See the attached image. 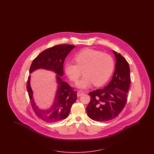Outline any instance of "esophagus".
<instances>
[{"mask_svg": "<svg viewBox=\"0 0 154 154\" xmlns=\"http://www.w3.org/2000/svg\"><path fill=\"white\" fill-rule=\"evenodd\" d=\"M84 93L83 91H78V93H77V97H80V96H81V95H84Z\"/></svg>", "mask_w": 154, "mask_h": 154, "instance_id": "34e87169", "label": "esophagus"}]
</instances>
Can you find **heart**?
I'll return each mask as SVG.
<instances>
[{"label": "heart", "instance_id": "obj_1", "mask_svg": "<svg viewBox=\"0 0 154 154\" xmlns=\"http://www.w3.org/2000/svg\"><path fill=\"white\" fill-rule=\"evenodd\" d=\"M76 64L68 61L65 65V72L69 79L76 82L81 71L84 70V77L77 84L79 89L89 88L94 84L96 86L105 84L112 75L114 69V61L107 54L85 49L79 52L75 57Z\"/></svg>", "mask_w": 154, "mask_h": 154}]
</instances>
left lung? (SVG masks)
Returning a JSON list of instances; mask_svg holds the SVG:
<instances>
[{"instance_id":"8db88e82","label":"left lung","mask_w":154,"mask_h":154,"mask_svg":"<svg viewBox=\"0 0 154 154\" xmlns=\"http://www.w3.org/2000/svg\"><path fill=\"white\" fill-rule=\"evenodd\" d=\"M113 52L116 64L111 81L103 89L89 93L91 99L86 112L88 116L94 121L103 122L116 118L127 102L131 81L129 65L121 54L115 51Z\"/></svg>"}]
</instances>
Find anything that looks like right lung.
Segmentation results:
<instances>
[{
  "label": "right lung",
  "instance_id": "right-lung-1",
  "mask_svg": "<svg viewBox=\"0 0 154 154\" xmlns=\"http://www.w3.org/2000/svg\"><path fill=\"white\" fill-rule=\"evenodd\" d=\"M75 47L71 45H59L42 51L34 60L29 73L38 69L52 70L56 73L57 90L54 102L47 109L39 108L34 100L30 86V75L28 77L26 88L32 107L35 115L46 122H55L68 116L72 104L77 100V93L69 85L63 81V64L65 57Z\"/></svg>",
  "mask_w": 154,
  "mask_h": 154
}]
</instances>
